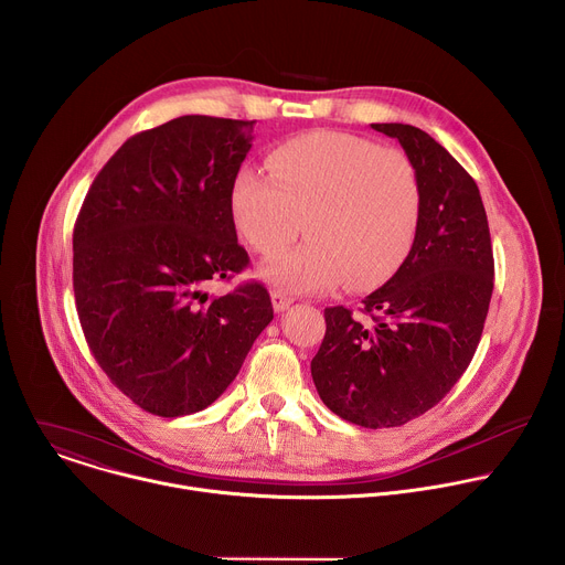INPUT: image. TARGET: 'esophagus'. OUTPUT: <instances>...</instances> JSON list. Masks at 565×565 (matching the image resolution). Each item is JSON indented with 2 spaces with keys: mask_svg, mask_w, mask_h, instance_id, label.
Here are the masks:
<instances>
[{
  "mask_svg": "<svg viewBox=\"0 0 565 565\" xmlns=\"http://www.w3.org/2000/svg\"><path fill=\"white\" fill-rule=\"evenodd\" d=\"M294 300L289 298V296H285L282 291H271V305H274V309L280 313V311H285V309H289V305H291Z\"/></svg>",
  "mask_w": 565,
  "mask_h": 565,
  "instance_id": "34e87169",
  "label": "esophagus"
}]
</instances>
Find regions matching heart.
Returning <instances> with one entry per match:
<instances>
[{
    "label": "heart",
    "instance_id": "b5f03b06",
    "mask_svg": "<svg viewBox=\"0 0 565 565\" xmlns=\"http://www.w3.org/2000/svg\"><path fill=\"white\" fill-rule=\"evenodd\" d=\"M269 173L245 169L232 184V215L263 256L260 278L289 294L329 291L345 280L363 291L387 280L409 256L423 211L412 160L359 136L316 131L269 156Z\"/></svg>",
    "mask_w": 565,
    "mask_h": 565
}]
</instances>
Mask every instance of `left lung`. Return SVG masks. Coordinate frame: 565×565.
Returning a JSON list of instances; mask_svg holds the SVG:
<instances>
[{"mask_svg": "<svg viewBox=\"0 0 565 565\" xmlns=\"http://www.w3.org/2000/svg\"><path fill=\"white\" fill-rule=\"evenodd\" d=\"M372 129L396 138L418 173V234L398 271L363 300L370 322L324 309L311 379L333 414L379 429L425 414L463 376L483 333L494 258L472 175L416 127Z\"/></svg>", "mask_w": 565, "mask_h": 565, "instance_id": "obj_1", "label": "left lung"}]
</instances>
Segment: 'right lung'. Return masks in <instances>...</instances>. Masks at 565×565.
<instances>
[{"label": "right lung", "instance_id": "obj_1", "mask_svg": "<svg viewBox=\"0 0 565 565\" xmlns=\"http://www.w3.org/2000/svg\"><path fill=\"white\" fill-rule=\"evenodd\" d=\"M254 122L182 116L129 138L93 180L73 232V289L86 343L122 394L175 418L209 407L271 322L267 289L241 274L232 184Z\"/></svg>", "mask_w": 565, "mask_h": 565}]
</instances>
